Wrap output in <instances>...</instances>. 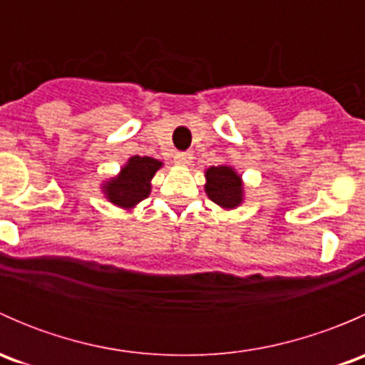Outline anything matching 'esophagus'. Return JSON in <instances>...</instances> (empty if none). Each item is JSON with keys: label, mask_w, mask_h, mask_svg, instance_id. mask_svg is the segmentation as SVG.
Masks as SVG:
<instances>
[{"label": "esophagus", "mask_w": 365, "mask_h": 365, "mask_svg": "<svg viewBox=\"0 0 365 365\" xmlns=\"http://www.w3.org/2000/svg\"><path fill=\"white\" fill-rule=\"evenodd\" d=\"M175 160L182 165H189L192 162V153L190 152H178L175 155Z\"/></svg>", "instance_id": "obj_1"}]
</instances>
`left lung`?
I'll return each instance as SVG.
<instances>
[{"label":"left lung","instance_id":"1","mask_svg":"<svg viewBox=\"0 0 365 365\" xmlns=\"http://www.w3.org/2000/svg\"><path fill=\"white\" fill-rule=\"evenodd\" d=\"M205 190L210 200L224 210H233L244 201V183L231 165H212L205 171Z\"/></svg>","mask_w":365,"mask_h":365}]
</instances>
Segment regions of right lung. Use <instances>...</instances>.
<instances>
[{"label": "right lung", "instance_id": "1", "mask_svg": "<svg viewBox=\"0 0 365 365\" xmlns=\"http://www.w3.org/2000/svg\"><path fill=\"white\" fill-rule=\"evenodd\" d=\"M162 168V162L152 157L134 155L128 159L121 171L111 180L102 183L106 197L120 208L130 210L152 192V178Z\"/></svg>", "mask_w": 365, "mask_h": 365}]
</instances>
